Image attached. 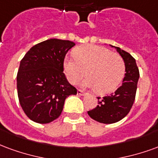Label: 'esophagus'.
Here are the masks:
<instances>
[{"label": "esophagus", "instance_id": "1", "mask_svg": "<svg viewBox=\"0 0 158 158\" xmlns=\"http://www.w3.org/2000/svg\"><path fill=\"white\" fill-rule=\"evenodd\" d=\"M77 94L78 95H84V92L82 90H81V89H78Z\"/></svg>", "mask_w": 158, "mask_h": 158}]
</instances>
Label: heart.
I'll return each instance as SVG.
<instances>
[{
    "label": "heart",
    "instance_id": "1",
    "mask_svg": "<svg viewBox=\"0 0 158 158\" xmlns=\"http://www.w3.org/2000/svg\"><path fill=\"white\" fill-rule=\"evenodd\" d=\"M66 78L75 84L85 75L88 77L81 82L82 87L95 88L106 94L114 91L125 74L124 60L118 54L103 46L86 44L74 49V56H66L63 62Z\"/></svg>",
    "mask_w": 158,
    "mask_h": 158
}]
</instances>
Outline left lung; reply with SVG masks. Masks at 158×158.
<instances>
[{
  "instance_id": "8db88e82",
  "label": "left lung",
  "mask_w": 158,
  "mask_h": 158,
  "mask_svg": "<svg viewBox=\"0 0 158 158\" xmlns=\"http://www.w3.org/2000/svg\"><path fill=\"white\" fill-rule=\"evenodd\" d=\"M114 47L125 64V74L123 83L114 93L103 98H98V103L95 109L87 114L94 120L103 124H113L127 115L134 103L137 82L140 77L136 62L130 54L118 47Z\"/></svg>"
}]
</instances>
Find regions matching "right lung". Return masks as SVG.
<instances>
[{
	"instance_id": "add662e5",
	"label": "right lung",
	"mask_w": 158,
	"mask_h": 158,
	"mask_svg": "<svg viewBox=\"0 0 158 158\" xmlns=\"http://www.w3.org/2000/svg\"><path fill=\"white\" fill-rule=\"evenodd\" d=\"M75 45L50 39L33 46L20 62L17 76L19 103L31 120L48 124L60 115L65 98L77 90L68 82L63 62Z\"/></svg>"
}]
</instances>
